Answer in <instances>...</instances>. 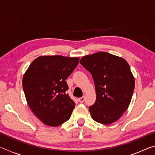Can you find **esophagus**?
<instances>
[{"label": "esophagus", "instance_id": "34e87169", "mask_svg": "<svg viewBox=\"0 0 155 155\" xmlns=\"http://www.w3.org/2000/svg\"><path fill=\"white\" fill-rule=\"evenodd\" d=\"M78 101L81 103H83L84 101H85V97H81V98H78Z\"/></svg>", "mask_w": 155, "mask_h": 155}]
</instances>
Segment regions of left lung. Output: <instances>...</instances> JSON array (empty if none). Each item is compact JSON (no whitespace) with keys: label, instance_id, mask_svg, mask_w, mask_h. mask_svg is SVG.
Masks as SVG:
<instances>
[{"label":"left lung","instance_id":"8db88e82","mask_svg":"<svg viewBox=\"0 0 155 155\" xmlns=\"http://www.w3.org/2000/svg\"><path fill=\"white\" fill-rule=\"evenodd\" d=\"M80 64L92 75L96 99L89 107L94 120L103 124L117 121L127 111L135 88V79L126 60L99 52L83 57Z\"/></svg>","mask_w":155,"mask_h":155}]
</instances>
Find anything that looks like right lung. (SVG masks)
I'll list each match as a JSON object with an SVG mask.
<instances>
[{"mask_svg": "<svg viewBox=\"0 0 155 155\" xmlns=\"http://www.w3.org/2000/svg\"><path fill=\"white\" fill-rule=\"evenodd\" d=\"M79 59L59 55L35 59L23 76L22 87L31 111L44 124L57 127L71 116L75 103L65 80Z\"/></svg>", "mask_w": 155, "mask_h": 155, "instance_id": "obj_1", "label": "right lung"}]
</instances>
